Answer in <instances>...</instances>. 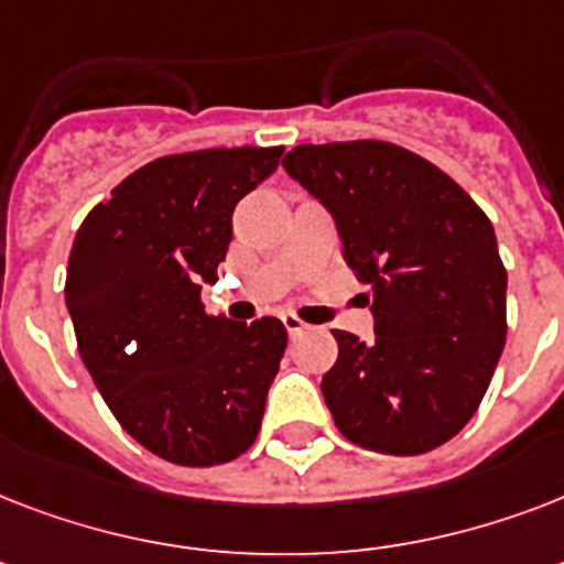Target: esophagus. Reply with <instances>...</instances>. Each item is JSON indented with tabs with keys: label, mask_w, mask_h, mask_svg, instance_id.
<instances>
[{
	"label": "esophagus",
	"mask_w": 564,
	"mask_h": 564,
	"mask_svg": "<svg viewBox=\"0 0 564 564\" xmlns=\"http://www.w3.org/2000/svg\"><path fill=\"white\" fill-rule=\"evenodd\" d=\"M281 322H283V327H286V334H290V336H299V334H304V330H310L307 322H301V318L292 316V313H286Z\"/></svg>",
	"instance_id": "34e87169"
}]
</instances>
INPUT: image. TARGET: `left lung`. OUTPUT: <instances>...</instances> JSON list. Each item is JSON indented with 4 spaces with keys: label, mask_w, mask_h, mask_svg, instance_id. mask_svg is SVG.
Returning a JSON list of instances; mask_svg holds the SVG:
<instances>
[{
    "label": "left lung",
    "mask_w": 564,
    "mask_h": 564,
    "mask_svg": "<svg viewBox=\"0 0 564 564\" xmlns=\"http://www.w3.org/2000/svg\"><path fill=\"white\" fill-rule=\"evenodd\" d=\"M283 170L325 204L371 286L375 343L334 330L322 394L348 442L427 454L471 421L507 343V269L489 216L451 175L383 140L295 145Z\"/></svg>",
    "instance_id": "left-lung-1"
}]
</instances>
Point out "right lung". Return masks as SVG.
<instances>
[{"label": "right lung", "instance_id": "obj_1", "mask_svg": "<svg viewBox=\"0 0 564 564\" xmlns=\"http://www.w3.org/2000/svg\"><path fill=\"white\" fill-rule=\"evenodd\" d=\"M281 154L242 145L158 158L75 234L64 295L78 354L126 433L166 463H230L260 433L286 327L207 316L202 283L219 281L234 207Z\"/></svg>", "mask_w": 564, "mask_h": 564}]
</instances>
